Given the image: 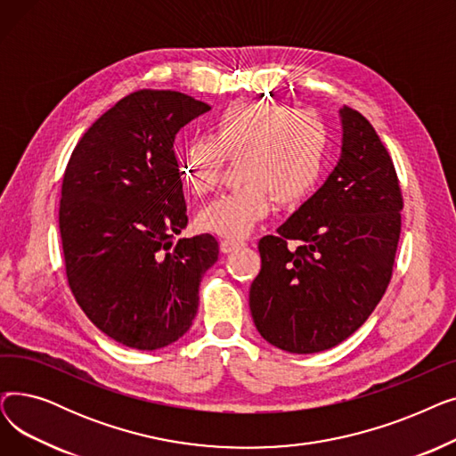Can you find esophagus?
Instances as JSON below:
<instances>
[{
  "label": "esophagus",
  "mask_w": 456,
  "mask_h": 456,
  "mask_svg": "<svg viewBox=\"0 0 456 456\" xmlns=\"http://www.w3.org/2000/svg\"><path fill=\"white\" fill-rule=\"evenodd\" d=\"M244 242H240V240H229V238H224V240H220V251L222 253H231L232 249H236V248H240Z\"/></svg>",
  "instance_id": "34e87169"
}]
</instances>
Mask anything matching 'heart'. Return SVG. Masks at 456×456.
I'll use <instances>...</instances> for the list:
<instances>
[{
  "instance_id": "b5f03b06",
  "label": "heart",
  "mask_w": 456,
  "mask_h": 456,
  "mask_svg": "<svg viewBox=\"0 0 456 456\" xmlns=\"http://www.w3.org/2000/svg\"><path fill=\"white\" fill-rule=\"evenodd\" d=\"M329 150L322 118L310 110L242 100L212 119L210 136L191 138L181 157L183 183L203 196L220 183L224 162L236 159L240 186L207 205L198 224L231 240L248 236L279 203L305 198L318 183Z\"/></svg>"
}]
</instances>
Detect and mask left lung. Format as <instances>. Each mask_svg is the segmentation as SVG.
<instances>
[{
    "label": "left lung",
    "mask_w": 456,
    "mask_h": 456,
    "mask_svg": "<svg viewBox=\"0 0 456 456\" xmlns=\"http://www.w3.org/2000/svg\"><path fill=\"white\" fill-rule=\"evenodd\" d=\"M338 114L337 166L279 236L260 238L249 289L260 337L297 354L338 346L368 320L387 292L401 232L403 198L387 148L361 112Z\"/></svg>",
    "instance_id": "obj_1"
}]
</instances>
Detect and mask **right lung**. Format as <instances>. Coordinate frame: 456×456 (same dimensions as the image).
<instances>
[{
  "instance_id": "1",
  "label": "right lung",
  "mask_w": 456,
  "mask_h": 456,
  "mask_svg": "<svg viewBox=\"0 0 456 456\" xmlns=\"http://www.w3.org/2000/svg\"><path fill=\"white\" fill-rule=\"evenodd\" d=\"M208 110L174 90L133 92L95 119L66 166L59 227L69 289L122 346L179 340L218 260L210 234L172 240L188 224L175 134Z\"/></svg>"
}]
</instances>
